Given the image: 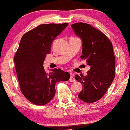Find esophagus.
<instances>
[{
  "instance_id": "34e87169",
  "label": "esophagus",
  "mask_w": 130,
  "mask_h": 130,
  "mask_svg": "<svg viewBox=\"0 0 130 130\" xmlns=\"http://www.w3.org/2000/svg\"><path fill=\"white\" fill-rule=\"evenodd\" d=\"M69 81L71 82H74L75 81H76V79H75V78L74 77V75L72 74H71V76H70V77L69 79Z\"/></svg>"
}]
</instances>
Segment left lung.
Listing matches in <instances>:
<instances>
[{
    "label": "left lung",
    "mask_w": 130,
    "mask_h": 130,
    "mask_svg": "<svg viewBox=\"0 0 130 130\" xmlns=\"http://www.w3.org/2000/svg\"><path fill=\"white\" fill-rule=\"evenodd\" d=\"M76 35L82 40V55L91 67L86 76L76 75L82 84L78 98L87 103L99 101L105 94L115 77V57L110 40L99 29L82 22L71 25Z\"/></svg>",
    "instance_id": "1"
}]
</instances>
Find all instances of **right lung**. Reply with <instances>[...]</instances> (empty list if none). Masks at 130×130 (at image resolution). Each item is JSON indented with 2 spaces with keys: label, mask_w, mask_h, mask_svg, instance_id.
I'll list each match as a JSON object with an SVG mask.
<instances>
[{
  "label": "right lung",
  "mask_w": 130,
  "mask_h": 130,
  "mask_svg": "<svg viewBox=\"0 0 130 130\" xmlns=\"http://www.w3.org/2000/svg\"><path fill=\"white\" fill-rule=\"evenodd\" d=\"M68 25V23L40 25L25 33L20 41L14 63L20 91L36 105L50 102L55 95L56 83L70 77L68 72L54 68L46 73L43 67L53 40Z\"/></svg>",
  "instance_id": "right-lung-1"
}]
</instances>
